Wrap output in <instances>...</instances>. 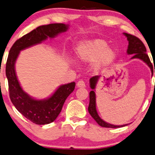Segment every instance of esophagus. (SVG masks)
<instances>
[{
  "mask_svg": "<svg viewBox=\"0 0 155 155\" xmlns=\"http://www.w3.org/2000/svg\"><path fill=\"white\" fill-rule=\"evenodd\" d=\"M76 85H77L78 87H82V88L83 87H85V83L82 80H80V81H78Z\"/></svg>",
  "mask_w": 155,
  "mask_h": 155,
  "instance_id": "34e87169",
  "label": "esophagus"
}]
</instances>
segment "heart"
Returning a JSON list of instances; mask_svg holds the SVG:
<instances>
[{"label":"heart","instance_id":"heart-1","mask_svg":"<svg viewBox=\"0 0 155 155\" xmlns=\"http://www.w3.org/2000/svg\"><path fill=\"white\" fill-rule=\"evenodd\" d=\"M76 58L80 62L89 63L95 60V66L101 67L108 65L116 57L115 50L107 47L105 41L96 40L82 42L76 48Z\"/></svg>","mask_w":155,"mask_h":155}]
</instances>
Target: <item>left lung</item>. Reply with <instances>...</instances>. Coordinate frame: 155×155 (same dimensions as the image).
Instances as JSON below:
<instances>
[{"label": "left lung", "instance_id": "obj_1", "mask_svg": "<svg viewBox=\"0 0 155 155\" xmlns=\"http://www.w3.org/2000/svg\"><path fill=\"white\" fill-rule=\"evenodd\" d=\"M125 36L127 37V40L128 41V46L127 50V53L128 55H134L132 58H139L142 60L143 62H145L150 66L152 71V74L153 75V66H152V63H151L150 58L148 55L147 54V50L145 48V45L141 42V40H139L138 37L134 35L128 34V33H124ZM155 73V69H154ZM100 76H94L89 79V82H90V87L92 89L90 92H89V105L88 107V110L89 114L95 120L97 124L102 127L105 128H120L124 127L126 126V125H122V126H115V125H112L107 124L102 120L100 118L97 114V112L96 110V97L95 92H94V89H95V86L97 82L98 81Z\"/></svg>", "mask_w": 155, "mask_h": 155}]
</instances>
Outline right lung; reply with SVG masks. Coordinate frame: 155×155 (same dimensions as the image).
Here are the masks:
<instances>
[{"label":"right lung","instance_id":"obj_1","mask_svg":"<svg viewBox=\"0 0 155 155\" xmlns=\"http://www.w3.org/2000/svg\"><path fill=\"white\" fill-rule=\"evenodd\" d=\"M68 28V26L64 24L40 26L16 40L9 51L5 75L8 79L10 99L17 110L35 124H48L56 119L66 98L74 90L76 83L61 85L53 95L46 100H35L24 92L19 84L15 72L16 60L21 50L40 43L48 37H55L59 33L66 31Z\"/></svg>","mask_w":155,"mask_h":155}]
</instances>
